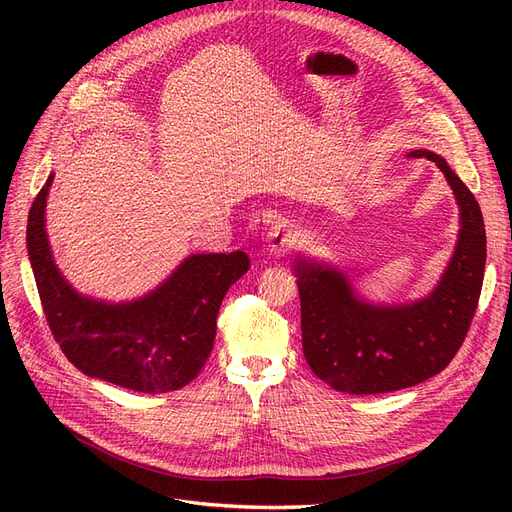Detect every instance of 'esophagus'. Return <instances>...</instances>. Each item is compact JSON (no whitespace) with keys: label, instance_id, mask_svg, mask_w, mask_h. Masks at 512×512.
Instances as JSON below:
<instances>
[{"label":"esophagus","instance_id":"1","mask_svg":"<svg viewBox=\"0 0 512 512\" xmlns=\"http://www.w3.org/2000/svg\"><path fill=\"white\" fill-rule=\"evenodd\" d=\"M267 242H270V253L280 257L297 245V232H294L292 226L288 224H276L270 230V234H267Z\"/></svg>","mask_w":512,"mask_h":512}]
</instances>
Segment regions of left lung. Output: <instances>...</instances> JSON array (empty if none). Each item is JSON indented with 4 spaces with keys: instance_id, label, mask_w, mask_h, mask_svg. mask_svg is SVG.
Here are the masks:
<instances>
[{
    "instance_id": "1",
    "label": "left lung",
    "mask_w": 512,
    "mask_h": 512,
    "mask_svg": "<svg viewBox=\"0 0 512 512\" xmlns=\"http://www.w3.org/2000/svg\"><path fill=\"white\" fill-rule=\"evenodd\" d=\"M444 172L461 207V234L452 261L427 299L371 307L348 280L315 263H297L303 353L319 380L348 394L411 388L440 373L471 328L486 270V228L467 184L432 151H413Z\"/></svg>"
}]
</instances>
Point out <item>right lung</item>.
<instances>
[{
  "instance_id": "add662e5",
  "label": "right lung",
  "mask_w": 512,
  "mask_h": 512,
  "mask_svg": "<svg viewBox=\"0 0 512 512\" xmlns=\"http://www.w3.org/2000/svg\"><path fill=\"white\" fill-rule=\"evenodd\" d=\"M41 188L29 211L26 247L49 330L66 359L91 378L161 394L193 382L211 355L228 288L249 270L242 251L188 257L149 297L105 305L80 297L58 272L45 234Z\"/></svg>"
}]
</instances>
